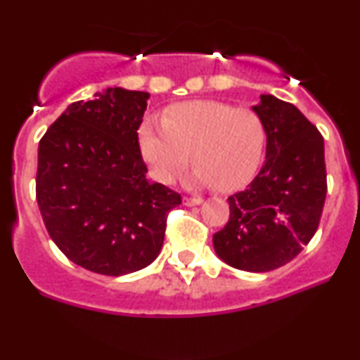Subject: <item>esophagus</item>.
Masks as SVG:
<instances>
[{
    "instance_id": "1",
    "label": "esophagus",
    "mask_w": 360,
    "mask_h": 360,
    "mask_svg": "<svg viewBox=\"0 0 360 360\" xmlns=\"http://www.w3.org/2000/svg\"><path fill=\"white\" fill-rule=\"evenodd\" d=\"M201 202H202L201 198H184L186 206H198V205H201Z\"/></svg>"
}]
</instances>
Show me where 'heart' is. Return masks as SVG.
Listing matches in <instances>:
<instances>
[{"label":"heart","instance_id":"heart-1","mask_svg":"<svg viewBox=\"0 0 360 360\" xmlns=\"http://www.w3.org/2000/svg\"><path fill=\"white\" fill-rule=\"evenodd\" d=\"M142 158L159 183L169 184L188 166L191 183L229 193L253 179L263 161L266 129L251 109L196 101L172 107L162 120L149 117L139 127Z\"/></svg>","mask_w":360,"mask_h":360}]
</instances>
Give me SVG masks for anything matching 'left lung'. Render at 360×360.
Returning a JSON list of instances; mask_svg holds the SVG:
<instances>
[{
    "mask_svg": "<svg viewBox=\"0 0 360 360\" xmlns=\"http://www.w3.org/2000/svg\"><path fill=\"white\" fill-rule=\"evenodd\" d=\"M266 129V161L245 191L228 198L229 219L214 251L229 266H283L317 231L327 194L323 137L292 103L262 95L251 107Z\"/></svg>",
    "mask_w": 360,
    "mask_h": 360,
    "instance_id": "1",
    "label": "left lung"
}]
</instances>
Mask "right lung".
<instances>
[{"label":"right lung","instance_id":"right-lung-1","mask_svg":"<svg viewBox=\"0 0 360 360\" xmlns=\"http://www.w3.org/2000/svg\"><path fill=\"white\" fill-rule=\"evenodd\" d=\"M149 94L109 86L67 107L38 146L37 201L46 231L73 263L101 275L158 258L181 194L146 177L137 129Z\"/></svg>","mask_w":360,"mask_h":360}]
</instances>
